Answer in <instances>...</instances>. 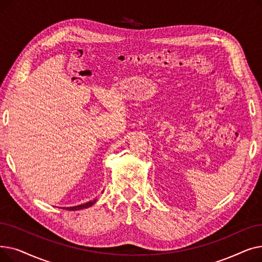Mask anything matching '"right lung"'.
Instances as JSON below:
<instances>
[{
  "mask_svg": "<svg viewBox=\"0 0 262 262\" xmlns=\"http://www.w3.org/2000/svg\"><path fill=\"white\" fill-rule=\"evenodd\" d=\"M96 200H93V201H90L88 203H85L82 205H78V206H74V207H67L66 210H79V209H84V208H88L90 207L91 205H93L95 203Z\"/></svg>",
  "mask_w": 262,
  "mask_h": 262,
  "instance_id": "right-lung-1",
  "label": "right lung"
}]
</instances>
